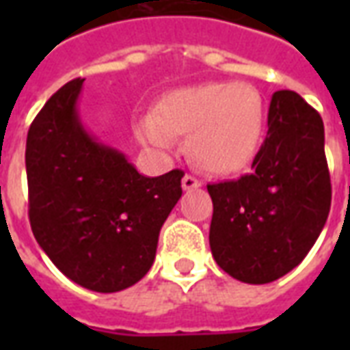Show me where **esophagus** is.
Here are the masks:
<instances>
[{"instance_id":"obj_1","label":"esophagus","mask_w":350,"mask_h":350,"mask_svg":"<svg viewBox=\"0 0 350 350\" xmlns=\"http://www.w3.org/2000/svg\"><path fill=\"white\" fill-rule=\"evenodd\" d=\"M202 185V182L198 180V178H195L193 174H185L183 176V180H182V187L185 191H189V189H197V187H200Z\"/></svg>"}]
</instances>
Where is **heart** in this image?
I'll use <instances>...</instances> for the list:
<instances>
[{
  "instance_id": "b5f03b06",
  "label": "heart",
  "mask_w": 350,
  "mask_h": 350,
  "mask_svg": "<svg viewBox=\"0 0 350 350\" xmlns=\"http://www.w3.org/2000/svg\"><path fill=\"white\" fill-rule=\"evenodd\" d=\"M266 108L258 90L245 82H210L168 93L157 114L135 122L142 144L168 152L176 135H189V153L213 174H232L255 157L262 138Z\"/></svg>"
}]
</instances>
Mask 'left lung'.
<instances>
[{
	"mask_svg": "<svg viewBox=\"0 0 350 350\" xmlns=\"http://www.w3.org/2000/svg\"><path fill=\"white\" fill-rule=\"evenodd\" d=\"M210 247L238 281L264 285L296 268L328 219L323 118L298 93L271 95L268 133L250 174L210 183Z\"/></svg>",
	"mask_w": 350,
	"mask_h": 350,
	"instance_id": "left-lung-1",
	"label": "left lung"
}]
</instances>
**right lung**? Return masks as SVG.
I'll return each instance as SVG.
<instances>
[{"label":"right lung","instance_id":"1","mask_svg":"<svg viewBox=\"0 0 350 350\" xmlns=\"http://www.w3.org/2000/svg\"><path fill=\"white\" fill-rule=\"evenodd\" d=\"M82 82L59 88L29 125L27 213L57 270L84 288L118 293L152 268L161 227L182 197L183 172L148 178L97 142L77 110Z\"/></svg>","mask_w":350,"mask_h":350}]
</instances>
